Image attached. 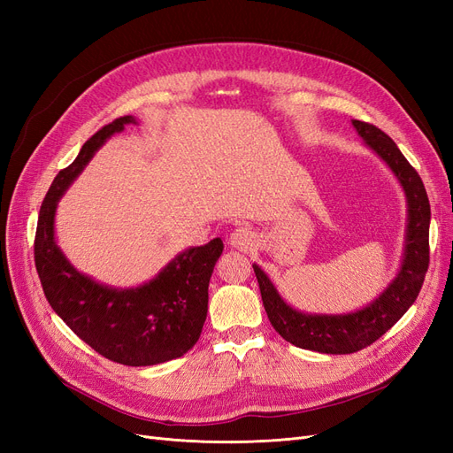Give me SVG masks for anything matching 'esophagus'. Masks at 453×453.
<instances>
[{
	"label": "esophagus",
	"instance_id": "1",
	"mask_svg": "<svg viewBox=\"0 0 453 453\" xmlns=\"http://www.w3.org/2000/svg\"><path fill=\"white\" fill-rule=\"evenodd\" d=\"M230 243L234 245L238 250H250L253 245V234L248 228H236L234 232L230 234Z\"/></svg>",
	"mask_w": 453,
	"mask_h": 453
}]
</instances>
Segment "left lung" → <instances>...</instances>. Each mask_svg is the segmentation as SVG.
Returning <instances> with one entry per match:
<instances>
[{
    "instance_id": "left-lung-1",
    "label": "left lung",
    "mask_w": 453,
    "mask_h": 453,
    "mask_svg": "<svg viewBox=\"0 0 453 453\" xmlns=\"http://www.w3.org/2000/svg\"><path fill=\"white\" fill-rule=\"evenodd\" d=\"M353 127L357 128L365 143L386 160L406 193V251L399 276L386 293L359 311L346 315H308L285 304L266 273L253 265L266 315L276 333L296 348L333 355L355 353L386 334L414 304L429 268L431 205L419 173L386 132L363 120H353Z\"/></svg>"
}]
</instances>
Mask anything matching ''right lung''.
Instances as JSON below:
<instances>
[{
  "label": "right lung",
  "instance_id": "obj_1",
  "mask_svg": "<svg viewBox=\"0 0 453 453\" xmlns=\"http://www.w3.org/2000/svg\"><path fill=\"white\" fill-rule=\"evenodd\" d=\"M135 119L119 117L96 132L70 166L58 172L41 203L34 257L43 293L64 323L102 357L149 366L181 357L193 348L208 315V285L221 238L177 255L158 276L135 289H111L79 273L54 242V213L64 190L115 132Z\"/></svg>",
  "mask_w": 453,
  "mask_h": 453
}]
</instances>
